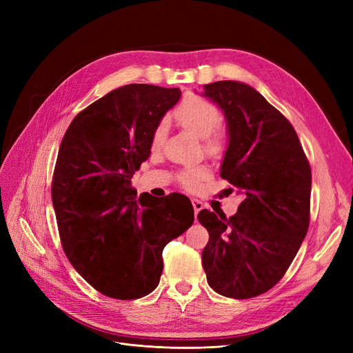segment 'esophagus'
Instances as JSON below:
<instances>
[{"mask_svg":"<svg viewBox=\"0 0 353 353\" xmlns=\"http://www.w3.org/2000/svg\"><path fill=\"white\" fill-rule=\"evenodd\" d=\"M191 203H193V208H194V213L197 215V213L203 209V203L197 199H191Z\"/></svg>","mask_w":353,"mask_h":353,"instance_id":"1","label":"esophagus"}]
</instances>
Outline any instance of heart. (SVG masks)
<instances>
[{
    "instance_id": "obj_1",
    "label": "heart",
    "mask_w": 353,
    "mask_h": 353,
    "mask_svg": "<svg viewBox=\"0 0 353 353\" xmlns=\"http://www.w3.org/2000/svg\"><path fill=\"white\" fill-rule=\"evenodd\" d=\"M174 116L176 122L183 126L184 130L203 140V145H205V152L208 154L218 156L222 153V137L215 132L222 121L221 110L218 109V105L203 97H188L178 105ZM165 138L166 123L160 122L154 128V132L152 137L153 147L162 145ZM206 176L208 169L203 166L185 169L179 174V183L185 188H196L200 181L205 179Z\"/></svg>"
}]
</instances>
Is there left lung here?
<instances>
[{"instance_id":"obj_1","label":"left lung","mask_w":353,"mask_h":353,"mask_svg":"<svg viewBox=\"0 0 353 353\" xmlns=\"http://www.w3.org/2000/svg\"><path fill=\"white\" fill-rule=\"evenodd\" d=\"M203 90L227 121L221 176L244 199L230 218L199 212L209 232L201 265L216 293L249 299L283 279L306 236L311 166L292 123L250 85L218 81Z\"/></svg>"}]
</instances>
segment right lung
<instances>
[{"mask_svg":"<svg viewBox=\"0 0 353 353\" xmlns=\"http://www.w3.org/2000/svg\"><path fill=\"white\" fill-rule=\"evenodd\" d=\"M179 97L178 88L123 85L78 113L61 140L51 187L61 245L104 296L131 301L152 293L165 245L194 222L188 199H137L131 187L152 153L154 128Z\"/></svg>","mask_w":353,"mask_h":353,"instance_id":"right-lung-1","label":"right lung"}]
</instances>
